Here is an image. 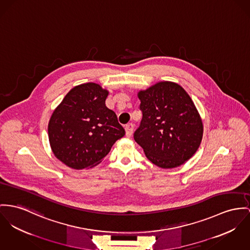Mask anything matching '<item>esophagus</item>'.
Segmentation results:
<instances>
[{"instance_id":"obj_1","label":"esophagus","mask_w":250,"mask_h":250,"mask_svg":"<svg viewBox=\"0 0 250 250\" xmlns=\"http://www.w3.org/2000/svg\"><path fill=\"white\" fill-rule=\"evenodd\" d=\"M133 130H134V125L133 124H127L125 125V134L127 137H131V135L133 133Z\"/></svg>"}]
</instances>
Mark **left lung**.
<instances>
[{"label": "left lung", "mask_w": 250, "mask_h": 250, "mask_svg": "<svg viewBox=\"0 0 250 250\" xmlns=\"http://www.w3.org/2000/svg\"><path fill=\"white\" fill-rule=\"evenodd\" d=\"M143 118L134 140L159 167L189 160L203 138V123L191 98L179 84L161 82L138 94Z\"/></svg>", "instance_id": "1"}]
</instances>
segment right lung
<instances>
[{"label":"right lung","instance_id":"add662e5","mask_svg":"<svg viewBox=\"0 0 250 250\" xmlns=\"http://www.w3.org/2000/svg\"><path fill=\"white\" fill-rule=\"evenodd\" d=\"M108 92L87 83L72 88L55 109L48 124L51 149L74 169L98 165L125 133L115 112L105 106Z\"/></svg>","mask_w":250,"mask_h":250}]
</instances>
